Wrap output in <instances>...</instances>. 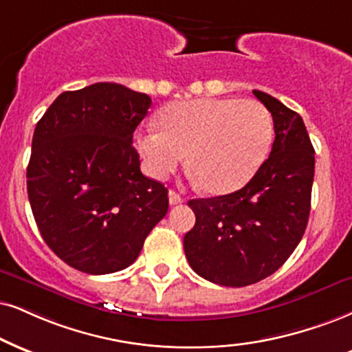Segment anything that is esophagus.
<instances>
[{
    "mask_svg": "<svg viewBox=\"0 0 352 352\" xmlns=\"http://www.w3.org/2000/svg\"><path fill=\"white\" fill-rule=\"evenodd\" d=\"M168 197H169V204H171V206H179V204L184 202V197H181L176 190H169Z\"/></svg>",
    "mask_w": 352,
    "mask_h": 352,
    "instance_id": "1",
    "label": "esophagus"
}]
</instances>
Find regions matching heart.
Listing matches in <instances>:
<instances>
[{
    "label": "heart",
    "instance_id": "1",
    "mask_svg": "<svg viewBox=\"0 0 352 352\" xmlns=\"http://www.w3.org/2000/svg\"><path fill=\"white\" fill-rule=\"evenodd\" d=\"M163 129L137 132V148L151 176L162 177L184 163L201 188L223 196L248 184L267 160L274 122L256 99L202 98L176 102L162 114Z\"/></svg>",
    "mask_w": 352,
    "mask_h": 352
}]
</instances>
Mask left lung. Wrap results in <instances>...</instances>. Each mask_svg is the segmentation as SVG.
<instances>
[{
    "label": "left lung",
    "instance_id": "obj_1",
    "mask_svg": "<svg viewBox=\"0 0 352 352\" xmlns=\"http://www.w3.org/2000/svg\"><path fill=\"white\" fill-rule=\"evenodd\" d=\"M274 120L269 158L245 188L192 199L196 225L184 236L189 266L225 287H245L276 272L294 253L310 214L315 150L302 117L254 89Z\"/></svg>",
    "mask_w": 352,
    "mask_h": 352
}]
</instances>
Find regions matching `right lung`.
Listing matches in <instances>:
<instances>
[{"mask_svg":"<svg viewBox=\"0 0 352 352\" xmlns=\"http://www.w3.org/2000/svg\"><path fill=\"white\" fill-rule=\"evenodd\" d=\"M150 104L122 85L96 83L60 94L34 130V219L49 248L86 274L129 267L168 212V189L142 175L132 145Z\"/></svg>","mask_w":352,"mask_h":352,"instance_id":"right-lung-1","label":"right lung"}]
</instances>
